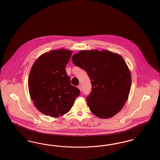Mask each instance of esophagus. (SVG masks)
I'll return each instance as SVG.
<instances>
[{
	"mask_svg": "<svg viewBox=\"0 0 160 160\" xmlns=\"http://www.w3.org/2000/svg\"><path fill=\"white\" fill-rule=\"evenodd\" d=\"M78 88L80 90V91H82V86L81 84H79V85L78 86Z\"/></svg>",
	"mask_w": 160,
	"mask_h": 160,
	"instance_id": "1",
	"label": "esophagus"
}]
</instances>
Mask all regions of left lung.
Listing matches in <instances>:
<instances>
[{
  "instance_id": "8db88e82",
  "label": "left lung",
  "mask_w": 160,
  "mask_h": 160,
  "mask_svg": "<svg viewBox=\"0 0 160 160\" xmlns=\"http://www.w3.org/2000/svg\"><path fill=\"white\" fill-rule=\"evenodd\" d=\"M72 61L91 79L92 91L86 101L92 113L107 119L119 112L131 85V73L122 56L105 50H82L72 56Z\"/></svg>"
}]
</instances>
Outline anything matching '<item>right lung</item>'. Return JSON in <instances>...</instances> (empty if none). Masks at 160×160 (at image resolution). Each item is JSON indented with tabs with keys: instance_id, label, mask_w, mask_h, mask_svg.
<instances>
[{
	"instance_id": "right-lung-1",
	"label": "right lung",
	"mask_w": 160,
	"mask_h": 160,
	"mask_svg": "<svg viewBox=\"0 0 160 160\" xmlns=\"http://www.w3.org/2000/svg\"><path fill=\"white\" fill-rule=\"evenodd\" d=\"M72 52L59 49L47 52L33 63L28 79L29 91L39 112L58 118L70 110L80 90L71 85L65 66Z\"/></svg>"
}]
</instances>
